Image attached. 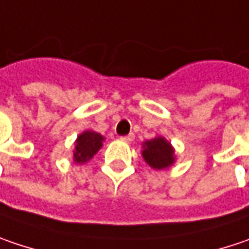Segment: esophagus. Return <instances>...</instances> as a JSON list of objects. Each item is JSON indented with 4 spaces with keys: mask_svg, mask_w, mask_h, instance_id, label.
<instances>
[{
    "mask_svg": "<svg viewBox=\"0 0 249 249\" xmlns=\"http://www.w3.org/2000/svg\"><path fill=\"white\" fill-rule=\"evenodd\" d=\"M134 134H129V135H125V137H121V141H124L126 143H131L132 141H134Z\"/></svg>",
    "mask_w": 249,
    "mask_h": 249,
    "instance_id": "1",
    "label": "esophagus"
}]
</instances>
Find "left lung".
Instances as JSON below:
<instances>
[{
  "label": "left lung",
  "mask_w": 249,
  "mask_h": 249,
  "mask_svg": "<svg viewBox=\"0 0 249 249\" xmlns=\"http://www.w3.org/2000/svg\"><path fill=\"white\" fill-rule=\"evenodd\" d=\"M173 145L165 137H155L142 142V158L155 170L170 168L176 162Z\"/></svg>",
  "instance_id": "8db88e82"
}]
</instances>
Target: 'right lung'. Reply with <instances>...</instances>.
Here are the masks:
<instances>
[{
    "label": "right lung",
    "instance_id": "obj_1",
    "mask_svg": "<svg viewBox=\"0 0 249 249\" xmlns=\"http://www.w3.org/2000/svg\"><path fill=\"white\" fill-rule=\"evenodd\" d=\"M104 137L93 129L83 131L74 141L73 148V162L77 165H84L94 156L103 146Z\"/></svg>",
    "mask_w": 249,
    "mask_h": 249
}]
</instances>
